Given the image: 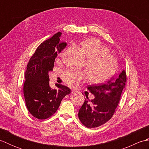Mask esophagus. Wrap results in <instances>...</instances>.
Masks as SVG:
<instances>
[{
  "mask_svg": "<svg viewBox=\"0 0 149 149\" xmlns=\"http://www.w3.org/2000/svg\"><path fill=\"white\" fill-rule=\"evenodd\" d=\"M71 93H72V94H73V93H77V91H75V90H72Z\"/></svg>",
  "mask_w": 149,
  "mask_h": 149,
  "instance_id": "1",
  "label": "esophagus"
}]
</instances>
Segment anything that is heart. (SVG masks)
Returning <instances> with one entry per match:
<instances>
[{"mask_svg":"<svg viewBox=\"0 0 149 149\" xmlns=\"http://www.w3.org/2000/svg\"><path fill=\"white\" fill-rule=\"evenodd\" d=\"M81 47L88 59L86 69L90 81L101 84L110 79L115 74L118 63L115 57L109 54V49L95 38L83 41ZM63 75L66 83L74 86L86 79L84 73L79 70L65 71Z\"/></svg>","mask_w":149,"mask_h":149,"instance_id":"1","label":"heart"}]
</instances>
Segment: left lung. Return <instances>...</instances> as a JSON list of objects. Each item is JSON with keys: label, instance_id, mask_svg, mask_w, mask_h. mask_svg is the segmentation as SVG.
<instances>
[{"label": "left lung", "instance_id": "obj_1", "mask_svg": "<svg viewBox=\"0 0 149 149\" xmlns=\"http://www.w3.org/2000/svg\"><path fill=\"white\" fill-rule=\"evenodd\" d=\"M126 79V73L123 70L118 76L113 77L106 84L88 87L95 98L90 100L86 97L79 110V118L84 126L97 127L111 118L125 88Z\"/></svg>", "mask_w": 149, "mask_h": 149}]
</instances>
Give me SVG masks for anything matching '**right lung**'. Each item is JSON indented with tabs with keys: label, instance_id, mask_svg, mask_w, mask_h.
Here are the masks:
<instances>
[{
	"label": "right lung",
	"instance_id": "add662e5",
	"mask_svg": "<svg viewBox=\"0 0 149 149\" xmlns=\"http://www.w3.org/2000/svg\"><path fill=\"white\" fill-rule=\"evenodd\" d=\"M61 33L54 34L39 45L31 57L25 72L24 94L28 111L35 118L43 120L55 113L62 99L70 93V89L56 84L57 89L49 85V72L52 71L58 54L67 45L59 42Z\"/></svg>",
	"mask_w": 149,
	"mask_h": 149
}]
</instances>
